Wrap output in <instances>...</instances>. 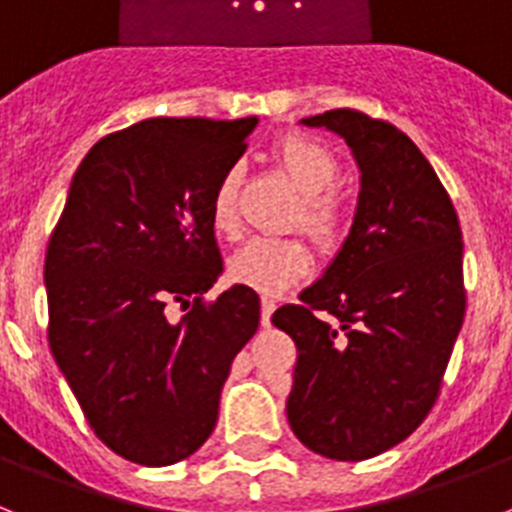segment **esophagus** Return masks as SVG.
Returning <instances> with one entry per match:
<instances>
[{"label":"esophagus","mask_w":512,"mask_h":512,"mask_svg":"<svg viewBox=\"0 0 512 512\" xmlns=\"http://www.w3.org/2000/svg\"><path fill=\"white\" fill-rule=\"evenodd\" d=\"M276 312V299H270V296H263V325H270V317Z\"/></svg>","instance_id":"34e87169"}]
</instances>
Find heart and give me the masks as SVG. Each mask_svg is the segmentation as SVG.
<instances>
[{
    "instance_id": "obj_1",
    "label": "heart",
    "mask_w": 512,
    "mask_h": 512,
    "mask_svg": "<svg viewBox=\"0 0 512 512\" xmlns=\"http://www.w3.org/2000/svg\"><path fill=\"white\" fill-rule=\"evenodd\" d=\"M283 176L299 190L291 210V226H302L317 247L336 249L351 229V205L336 190L341 158L312 135H286L270 150ZM210 223L226 239L242 234L239 216V174L234 169L218 179L210 200ZM309 268V249L302 236H260L244 244L229 263V276L260 294H281Z\"/></svg>"
}]
</instances>
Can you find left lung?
I'll list each match as a JSON object with an SVG mask.
<instances>
[{
    "mask_svg": "<svg viewBox=\"0 0 512 512\" xmlns=\"http://www.w3.org/2000/svg\"><path fill=\"white\" fill-rule=\"evenodd\" d=\"M304 124L349 143L362 192L333 265L273 315L296 343L286 414L309 450L364 461L406 440L440 395L466 315L461 223L398 127L356 109Z\"/></svg>",
    "mask_w": 512,
    "mask_h": 512,
    "instance_id": "left-lung-1",
    "label": "left lung"
}]
</instances>
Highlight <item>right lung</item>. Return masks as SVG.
Returning <instances> with one entry per match:
<instances>
[{
	"instance_id": "1",
	"label": "right lung",
	"mask_w": 512,
	"mask_h": 512,
	"mask_svg": "<svg viewBox=\"0 0 512 512\" xmlns=\"http://www.w3.org/2000/svg\"><path fill=\"white\" fill-rule=\"evenodd\" d=\"M255 124L156 117L101 137L51 231V354L98 440L140 466L208 440L231 362L260 325L249 286L205 299L223 270L210 200Z\"/></svg>"
}]
</instances>
